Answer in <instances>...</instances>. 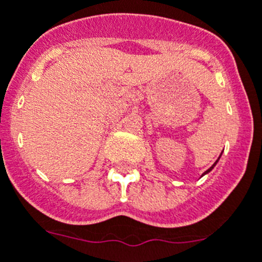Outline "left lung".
<instances>
[{
	"label": "left lung",
	"instance_id": "obj_1",
	"mask_svg": "<svg viewBox=\"0 0 262 262\" xmlns=\"http://www.w3.org/2000/svg\"><path fill=\"white\" fill-rule=\"evenodd\" d=\"M218 160H220V158H218ZM218 160H217V161H215L214 164H213V165H212V167H209V169L206 170V171H205V172H204V174H203V175H205V174H208V172H209V171H212V169H213V167H214V166H215V164H217V162H218ZM203 175H201V177H203Z\"/></svg>",
	"mask_w": 262,
	"mask_h": 262
}]
</instances>
